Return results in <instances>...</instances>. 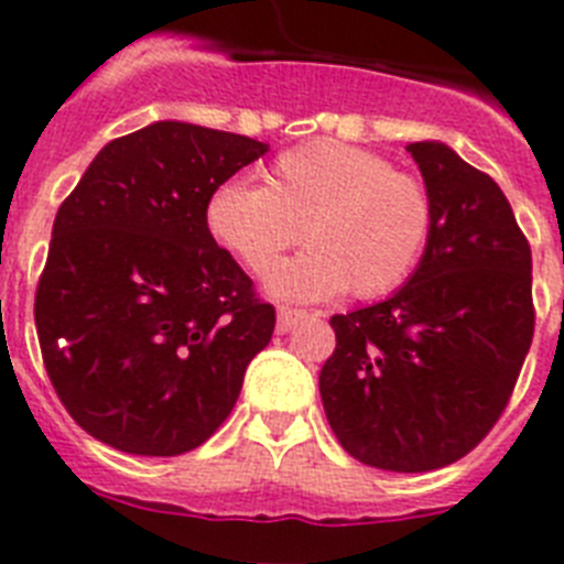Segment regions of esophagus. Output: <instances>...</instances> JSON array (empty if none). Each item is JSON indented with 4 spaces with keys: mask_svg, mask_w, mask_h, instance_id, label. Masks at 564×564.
Masks as SVG:
<instances>
[{
    "mask_svg": "<svg viewBox=\"0 0 564 564\" xmlns=\"http://www.w3.org/2000/svg\"><path fill=\"white\" fill-rule=\"evenodd\" d=\"M302 318H307L305 311H299V307L282 305V307H279V311H276V333L293 330V327H296L299 322H302Z\"/></svg>",
    "mask_w": 564,
    "mask_h": 564,
    "instance_id": "34e87169",
    "label": "esophagus"
}]
</instances>
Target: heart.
I'll use <instances>...</instances> for the list:
<instances>
[{
	"label": "heart",
	"mask_w": 564,
	"mask_h": 564,
	"mask_svg": "<svg viewBox=\"0 0 564 564\" xmlns=\"http://www.w3.org/2000/svg\"><path fill=\"white\" fill-rule=\"evenodd\" d=\"M206 226L253 273H265L305 228L311 248L268 276L273 296L378 299L421 265L435 203L421 177L370 149L311 141L279 154L268 186L220 183L206 203Z\"/></svg>",
	"instance_id": "b5f03b06"
}]
</instances>
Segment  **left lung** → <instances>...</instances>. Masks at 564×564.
Returning <instances> with one entry per match:
<instances>
[{
  "mask_svg": "<svg viewBox=\"0 0 564 564\" xmlns=\"http://www.w3.org/2000/svg\"><path fill=\"white\" fill-rule=\"evenodd\" d=\"M435 231L406 285L330 318L318 372L347 455L383 471H432L491 432L534 338L531 246L506 194L446 143H410Z\"/></svg>",
  "mask_w": 564,
  "mask_h": 564,
  "instance_id": "1",
  "label": "left lung"
}]
</instances>
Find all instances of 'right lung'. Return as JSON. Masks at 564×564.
I'll list each match as a JSON object with an SVG mask.
<instances>
[{"instance_id": "1", "label": "right lung", "mask_w": 564, "mask_h": 564, "mask_svg": "<svg viewBox=\"0 0 564 564\" xmlns=\"http://www.w3.org/2000/svg\"><path fill=\"white\" fill-rule=\"evenodd\" d=\"M268 143L158 121L115 138L53 223L36 333L53 390L84 432L174 457L220 430L276 325L206 203Z\"/></svg>"}]
</instances>
